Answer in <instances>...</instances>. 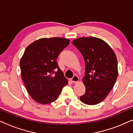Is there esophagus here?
I'll use <instances>...</instances> for the list:
<instances>
[{
	"mask_svg": "<svg viewBox=\"0 0 133 133\" xmlns=\"http://www.w3.org/2000/svg\"><path fill=\"white\" fill-rule=\"evenodd\" d=\"M79 81V78L77 76H74L71 79V81L73 83H77Z\"/></svg>",
	"mask_w": 133,
	"mask_h": 133,
	"instance_id": "1",
	"label": "esophagus"
}]
</instances>
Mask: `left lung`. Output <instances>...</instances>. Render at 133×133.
<instances>
[{"instance_id":"left-lung-1","label":"left lung","mask_w":133,"mask_h":133,"mask_svg":"<svg viewBox=\"0 0 133 133\" xmlns=\"http://www.w3.org/2000/svg\"><path fill=\"white\" fill-rule=\"evenodd\" d=\"M72 43L81 52L85 63L82 79L86 91L80 99L87 105L98 104L110 93L117 80L116 54L105 41L99 38L80 37Z\"/></svg>"}]
</instances>
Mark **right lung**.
<instances>
[{"mask_svg":"<svg viewBox=\"0 0 133 133\" xmlns=\"http://www.w3.org/2000/svg\"><path fill=\"white\" fill-rule=\"evenodd\" d=\"M70 40L43 38L27 46L20 61L22 81L32 99L41 104L55 101L68 81L56 59Z\"/></svg>","mask_w":133,"mask_h":133,"instance_id":"add662e5","label":"right lung"}]
</instances>
